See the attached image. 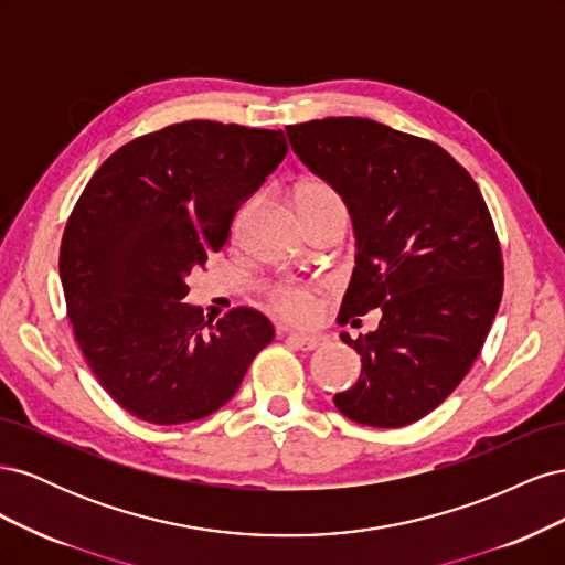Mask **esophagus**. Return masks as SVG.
I'll use <instances>...</instances> for the list:
<instances>
[{"label":"esophagus","mask_w":565,"mask_h":565,"mask_svg":"<svg viewBox=\"0 0 565 565\" xmlns=\"http://www.w3.org/2000/svg\"><path fill=\"white\" fill-rule=\"evenodd\" d=\"M287 341L289 344H295L297 349H301V351H313V349H318V347H322L324 339L322 334H303V332H287Z\"/></svg>","instance_id":"obj_1"}]
</instances>
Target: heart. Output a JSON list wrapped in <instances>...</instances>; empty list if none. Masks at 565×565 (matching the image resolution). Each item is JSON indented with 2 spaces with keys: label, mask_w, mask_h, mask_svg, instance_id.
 <instances>
[{
  "label": "heart",
  "mask_w": 565,
  "mask_h": 565,
  "mask_svg": "<svg viewBox=\"0 0 565 565\" xmlns=\"http://www.w3.org/2000/svg\"><path fill=\"white\" fill-rule=\"evenodd\" d=\"M295 207L299 216L328 210H347L344 198L324 179H306L295 188ZM270 306L287 320L306 322L316 313V295L299 285H282L270 292Z\"/></svg>",
  "instance_id": "b5f03b06"
}]
</instances>
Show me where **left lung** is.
Listing matches in <instances>:
<instances>
[{
	"instance_id": "obj_1",
	"label": "left lung",
	"mask_w": 565,
	"mask_h": 565,
	"mask_svg": "<svg viewBox=\"0 0 565 565\" xmlns=\"http://www.w3.org/2000/svg\"><path fill=\"white\" fill-rule=\"evenodd\" d=\"M285 131L353 221L339 322L382 311L374 332L341 334L363 367L334 405L377 429L413 424L465 380L500 309L504 264L488 204L450 152L374 119L324 117Z\"/></svg>"
}]
</instances>
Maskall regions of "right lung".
Returning <instances> with one entry per match:
<instances>
[{
	"instance_id": "obj_1",
	"label": "right lung",
	"mask_w": 565,
	"mask_h": 565,
	"mask_svg": "<svg viewBox=\"0 0 565 565\" xmlns=\"http://www.w3.org/2000/svg\"><path fill=\"white\" fill-rule=\"evenodd\" d=\"M285 156L280 129L191 119L115 150L82 191L58 256L67 318L98 384L136 419L216 413L270 344L264 313L237 306L212 322L183 297Z\"/></svg>"
}]
</instances>
